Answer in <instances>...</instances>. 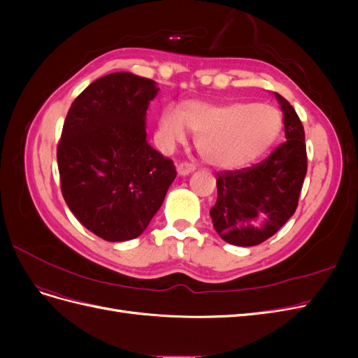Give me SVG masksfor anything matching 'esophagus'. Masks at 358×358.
I'll list each match as a JSON object with an SVG mask.
<instances>
[{
    "mask_svg": "<svg viewBox=\"0 0 358 358\" xmlns=\"http://www.w3.org/2000/svg\"><path fill=\"white\" fill-rule=\"evenodd\" d=\"M176 170H178L179 176H187V175H189V173L196 170V166L189 164V162H180V164H178Z\"/></svg>",
    "mask_w": 358,
    "mask_h": 358,
    "instance_id": "obj_1",
    "label": "esophagus"
}]
</instances>
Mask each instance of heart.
<instances>
[{"label": "heart", "mask_w": 358, "mask_h": 358, "mask_svg": "<svg viewBox=\"0 0 358 358\" xmlns=\"http://www.w3.org/2000/svg\"><path fill=\"white\" fill-rule=\"evenodd\" d=\"M159 137L166 148L183 142L188 129L204 161L220 169H241L263 157L282 128V115L264 103L208 104L188 101L161 113Z\"/></svg>", "instance_id": "obj_1"}]
</instances>
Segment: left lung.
<instances>
[{
  "instance_id": "left-lung-1",
  "label": "left lung",
  "mask_w": 358,
  "mask_h": 358,
  "mask_svg": "<svg viewBox=\"0 0 358 358\" xmlns=\"http://www.w3.org/2000/svg\"><path fill=\"white\" fill-rule=\"evenodd\" d=\"M275 96L284 113L285 142L259 164L216 178L210 218L221 239L236 246L263 243L294 215L308 171L305 129L294 107Z\"/></svg>"
}]
</instances>
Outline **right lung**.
<instances>
[{
  "mask_svg": "<svg viewBox=\"0 0 358 358\" xmlns=\"http://www.w3.org/2000/svg\"><path fill=\"white\" fill-rule=\"evenodd\" d=\"M159 88L133 73L103 76L67 113L58 143L64 200L107 242L142 234L176 178L171 159L146 140V110Z\"/></svg>",
  "mask_w": 358,
  "mask_h": 358,
  "instance_id": "right-lung-1",
  "label": "right lung"
}]
</instances>
